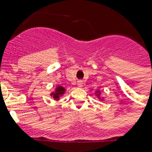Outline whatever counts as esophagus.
<instances>
[{
	"label": "esophagus",
	"instance_id": "obj_1",
	"mask_svg": "<svg viewBox=\"0 0 152 152\" xmlns=\"http://www.w3.org/2000/svg\"><path fill=\"white\" fill-rule=\"evenodd\" d=\"M77 86H79V87H82V86H83V81H82V80H78V82H77Z\"/></svg>",
	"mask_w": 152,
	"mask_h": 152
}]
</instances>
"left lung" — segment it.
I'll list each match as a JSON object with an SVG mask.
<instances>
[{
  "mask_svg": "<svg viewBox=\"0 0 152 152\" xmlns=\"http://www.w3.org/2000/svg\"><path fill=\"white\" fill-rule=\"evenodd\" d=\"M98 92H99V91H98ZM99 94H100V93H99Z\"/></svg>",
  "mask_w": 152,
  "mask_h": 152,
  "instance_id": "1",
  "label": "left lung"
}]
</instances>
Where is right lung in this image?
Listing matches in <instances>:
<instances>
[{
	"mask_svg": "<svg viewBox=\"0 0 152 152\" xmlns=\"http://www.w3.org/2000/svg\"><path fill=\"white\" fill-rule=\"evenodd\" d=\"M64 93H65V89L62 86H58L55 89V92L52 93L50 95L53 97V99L57 100V99H59L60 96L63 95Z\"/></svg>",
	"mask_w": 152,
	"mask_h": 152,
	"instance_id": "obj_1",
	"label": "right lung"
}]
</instances>
